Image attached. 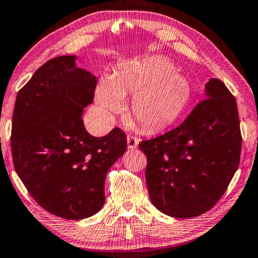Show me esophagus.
Returning a JSON list of instances; mask_svg holds the SVG:
<instances>
[{
  "label": "esophagus",
  "instance_id": "1",
  "mask_svg": "<svg viewBox=\"0 0 258 258\" xmlns=\"http://www.w3.org/2000/svg\"><path fill=\"white\" fill-rule=\"evenodd\" d=\"M138 143H139L138 138H136V137H133L131 135L127 136V146H128L130 150L136 149L137 146H138Z\"/></svg>",
  "mask_w": 258,
  "mask_h": 258
}]
</instances>
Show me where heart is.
<instances>
[{
    "instance_id": "1",
    "label": "heart",
    "mask_w": 258,
    "mask_h": 258,
    "mask_svg": "<svg viewBox=\"0 0 258 258\" xmlns=\"http://www.w3.org/2000/svg\"><path fill=\"white\" fill-rule=\"evenodd\" d=\"M167 58L151 57L123 64L113 78L105 76L95 101L108 118L121 112L123 97L132 95L131 116L145 131H158L175 121L191 96L187 78Z\"/></svg>"
}]
</instances>
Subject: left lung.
Here are the masks:
<instances>
[{
    "instance_id": "left-lung-1",
    "label": "left lung",
    "mask_w": 258,
    "mask_h": 258,
    "mask_svg": "<svg viewBox=\"0 0 258 258\" xmlns=\"http://www.w3.org/2000/svg\"><path fill=\"white\" fill-rule=\"evenodd\" d=\"M181 125L139 148L153 206L172 218H193L223 197L239 165L242 135L236 99L218 78Z\"/></svg>"
}]
</instances>
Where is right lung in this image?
Here are the masks:
<instances>
[{"label":"right lung","instance_id":"1","mask_svg":"<svg viewBox=\"0 0 258 258\" xmlns=\"http://www.w3.org/2000/svg\"><path fill=\"white\" fill-rule=\"evenodd\" d=\"M76 56L47 60L18 93L11 146L16 174L28 193L54 216L86 219L105 204V180L125 153L126 135L93 137L82 114L93 103L96 77Z\"/></svg>","mask_w":258,"mask_h":258}]
</instances>
